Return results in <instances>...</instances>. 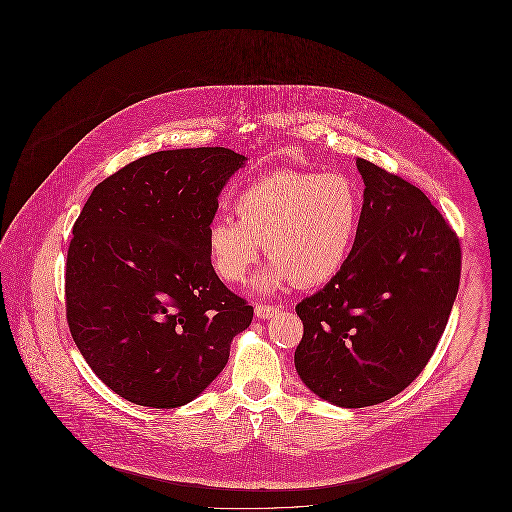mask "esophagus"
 <instances>
[{"mask_svg":"<svg viewBox=\"0 0 512 512\" xmlns=\"http://www.w3.org/2000/svg\"><path fill=\"white\" fill-rule=\"evenodd\" d=\"M280 311L278 305H270V303H255V315L259 318L274 317Z\"/></svg>","mask_w":512,"mask_h":512,"instance_id":"obj_1","label":"esophagus"}]
</instances>
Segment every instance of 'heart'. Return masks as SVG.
<instances>
[{
	"mask_svg": "<svg viewBox=\"0 0 512 512\" xmlns=\"http://www.w3.org/2000/svg\"><path fill=\"white\" fill-rule=\"evenodd\" d=\"M234 219L207 228V253L220 280L240 284L257 265L263 242L274 261L261 288L295 280L320 286L349 261L363 217V192L340 172L278 171L244 186L232 199Z\"/></svg>",
	"mask_w": 512,
	"mask_h": 512,
	"instance_id": "obj_1",
	"label": "heart"
}]
</instances>
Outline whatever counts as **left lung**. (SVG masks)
Segmentation results:
<instances>
[{"mask_svg": "<svg viewBox=\"0 0 512 512\" xmlns=\"http://www.w3.org/2000/svg\"><path fill=\"white\" fill-rule=\"evenodd\" d=\"M359 236L340 274L297 303L295 368L345 409L388 401L428 365L461 280V242L411 182L366 159Z\"/></svg>", "mask_w": 512, "mask_h": 512, "instance_id": "8db88e82", "label": "left lung"}]
</instances>
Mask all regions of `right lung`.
Masks as SVG:
<instances>
[{
    "label": "right lung",
    "mask_w": 512,
    "mask_h": 512,
    "mask_svg": "<svg viewBox=\"0 0 512 512\" xmlns=\"http://www.w3.org/2000/svg\"><path fill=\"white\" fill-rule=\"evenodd\" d=\"M245 157L169 149L99 182L73 226L65 307L76 347L126 401L174 409L228 363L253 307L211 267L207 228Z\"/></svg>",
    "instance_id": "right-lung-1"
}]
</instances>
